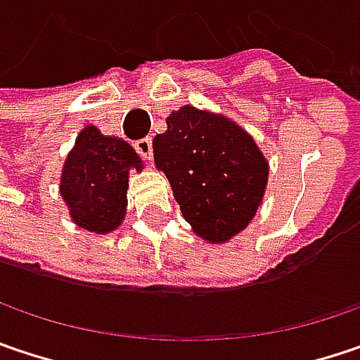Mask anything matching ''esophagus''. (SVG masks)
<instances>
[{
	"mask_svg": "<svg viewBox=\"0 0 360 360\" xmlns=\"http://www.w3.org/2000/svg\"><path fill=\"white\" fill-rule=\"evenodd\" d=\"M134 148H136V153L144 160L153 159V138H140V140L134 142Z\"/></svg>",
	"mask_w": 360,
	"mask_h": 360,
	"instance_id": "esophagus-1",
	"label": "esophagus"
}]
</instances>
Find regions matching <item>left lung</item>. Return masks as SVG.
<instances>
[{
  "label": "left lung",
  "instance_id": "8db88e82",
  "mask_svg": "<svg viewBox=\"0 0 360 360\" xmlns=\"http://www.w3.org/2000/svg\"><path fill=\"white\" fill-rule=\"evenodd\" d=\"M153 146L183 218L203 240L226 243L255 218L269 167L240 126L185 105L167 117Z\"/></svg>",
  "mask_w": 360,
  "mask_h": 360
}]
</instances>
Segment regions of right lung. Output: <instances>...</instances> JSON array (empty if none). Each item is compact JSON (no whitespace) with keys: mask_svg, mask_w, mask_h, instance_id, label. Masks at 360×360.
Here are the masks:
<instances>
[{"mask_svg":"<svg viewBox=\"0 0 360 360\" xmlns=\"http://www.w3.org/2000/svg\"><path fill=\"white\" fill-rule=\"evenodd\" d=\"M140 171L134 148L120 138L103 136L87 126L65 160L60 195L81 228L108 234L116 230L126 214L128 171Z\"/></svg>","mask_w":360,"mask_h":360,"instance_id":"right-lung-1","label":"right lung"}]
</instances>
